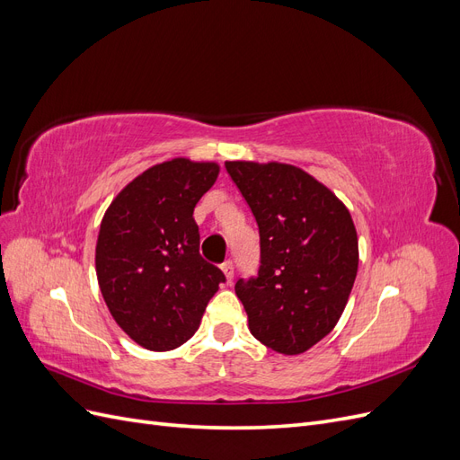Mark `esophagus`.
Listing matches in <instances>:
<instances>
[{
	"label": "esophagus",
	"instance_id": "esophagus-1",
	"mask_svg": "<svg viewBox=\"0 0 460 460\" xmlns=\"http://www.w3.org/2000/svg\"><path fill=\"white\" fill-rule=\"evenodd\" d=\"M220 269H222V272H225V276H226V280H228V284L234 280V262L232 261H225L220 264Z\"/></svg>",
	"mask_w": 460,
	"mask_h": 460
}]
</instances>
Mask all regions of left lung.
<instances>
[{
    "label": "left lung",
    "instance_id": "left-lung-1",
    "mask_svg": "<svg viewBox=\"0 0 460 460\" xmlns=\"http://www.w3.org/2000/svg\"><path fill=\"white\" fill-rule=\"evenodd\" d=\"M225 166L259 226V272L235 282L249 330L270 349L299 355L328 336L349 299L358 267L351 215L297 166Z\"/></svg>",
    "mask_w": 460,
    "mask_h": 460
}]
</instances>
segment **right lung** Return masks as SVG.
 Segmentation results:
<instances>
[{"label":"right lung","mask_w":460,"mask_h":460,"mask_svg":"<svg viewBox=\"0 0 460 460\" xmlns=\"http://www.w3.org/2000/svg\"><path fill=\"white\" fill-rule=\"evenodd\" d=\"M218 176L217 163L151 166L109 205L95 245L102 296L117 324L149 351H171L199 328L226 282L199 255L193 208Z\"/></svg>","instance_id":"add662e5"}]
</instances>
